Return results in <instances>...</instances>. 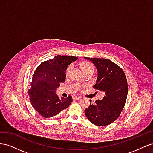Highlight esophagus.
<instances>
[{
  "mask_svg": "<svg viewBox=\"0 0 153 153\" xmlns=\"http://www.w3.org/2000/svg\"><path fill=\"white\" fill-rule=\"evenodd\" d=\"M80 98H81L80 97H78V96H74L73 97V100H78Z\"/></svg>",
  "mask_w": 153,
  "mask_h": 153,
  "instance_id": "obj_1",
  "label": "esophagus"
}]
</instances>
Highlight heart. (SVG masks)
<instances>
[{"label":"heart","instance_id":"b5f03b06","mask_svg":"<svg viewBox=\"0 0 153 153\" xmlns=\"http://www.w3.org/2000/svg\"><path fill=\"white\" fill-rule=\"evenodd\" d=\"M80 67L82 69V71H83L84 74L87 73V72H89V71H93L94 70V68L93 65L91 63H90L88 61H83L81 62L80 64ZM71 69V66H69L68 67V68L66 69V75H68L69 73L70 72Z\"/></svg>","mask_w":153,"mask_h":153}]
</instances>
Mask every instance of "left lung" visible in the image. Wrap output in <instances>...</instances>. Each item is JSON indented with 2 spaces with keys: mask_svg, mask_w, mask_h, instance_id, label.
<instances>
[{
  "mask_svg": "<svg viewBox=\"0 0 153 153\" xmlns=\"http://www.w3.org/2000/svg\"><path fill=\"white\" fill-rule=\"evenodd\" d=\"M93 63L98 70L94 88L105 92L102 100H97L85 109L87 119L96 126H106L121 113L128 95V84L123 69L106 59L84 57ZM91 102V101H90Z\"/></svg>",
  "mask_w": 153,
  "mask_h": 153,
  "instance_id": "obj_1",
  "label": "left lung"
}]
</instances>
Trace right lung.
Listing matches in <instances>:
<instances>
[{"mask_svg": "<svg viewBox=\"0 0 153 153\" xmlns=\"http://www.w3.org/2000/svg\"><path fill=\"white\" fill-rule=\"evenodd\" d=\"M77 59L78 57L74 56L57 55L42 62L36 68L28 94L32 105L43 117H53L71 103V96L67 98H59L55 92L60 83L66 80L65 72L68 66Z\"/></svg>", "mask_w": 153, "mask_h": 153, "instance_id": "1", "label": "right lung"}]
</instances>
